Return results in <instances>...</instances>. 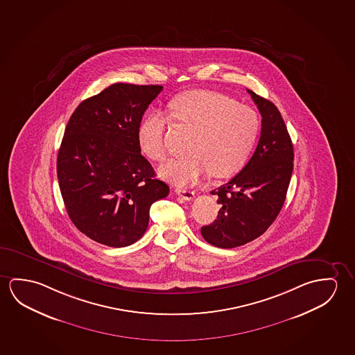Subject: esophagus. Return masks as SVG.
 I'll return each mask as SVG.
<instances>
[{
  "label": "esophagus",
  "mask_w": 355,
  "mask_h": 355,
  "mask_svg": "<svg viewBox=\"0 0 355 355\" xmlns=\"http://www.w3.org/2000/svg\"><path fill=\"white\" fill-rule=\"evenodd\" d=\"M175 192L179 195V196L182 197L184 200L186 201H191L195 198V192L191 191V190H186V189H176Z\"/></svg>",
  "instance_id": "esophagus-1"
}]
</instances>
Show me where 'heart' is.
<instances>
[{
    "instance_id": "1",
    "label": "heart",
    "mask_w": 355,
    "mask_h": 355,
    "mask_svg": "<svg viewBox=\"0 0 355 355\" xmlns=\"http://www.w3.org/2000/svg\"><path fill=\"white\" fill-rule=\"evenodd\" d=\"M169 110L175 123L193 130L189 144L192 155L163 164L159 174L164 179L189 185L209 173L225 179L242 169L259 135V117L253 108L220 92L192 90L170 102ZM168 124L162 113L153 112L139 125L141 152L154 162H162L168 154Z\"/></svg>"
}]
</instances>
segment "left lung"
Listing matches in <instances>:
<instances>
[{
	"instance_id": "1",
	"label": "left lung",
	"mask_w": 355,
	"mask_h": 355,
	"mask_svg": "<svg viewBox=\"0 0 355 355\" xmlns=\"http://www.w3.org/2000/svg\"><path fill=\"white\" fill-rule=\"evenodd\" d=\"M261 114L257 149L242 171L212 191L220 207L217 220L203 225V239L214 247H241L261 236L286 198L293 169V146L282 113L272 102L247 90Z\"/></svg>"
}]
</instances>
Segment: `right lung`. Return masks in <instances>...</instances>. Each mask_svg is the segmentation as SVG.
Masks as SVG:
<instances>
[{
	"instance_id": "add662e5",
	"label": "right lung",
	"mask_w": 355,
	"mask_h": 355,
	"mask_svg": "<svg viewBox=\"0 0 355 355\" xmlns=\"http://www.w3.org/2000/svg\"><path fill=\"white\" fill-rule=\"evenodd\" d=\"M160 85L113 84L73 111L58 153L57 173L70 220L92 241L113 248L141 239L149 209L168 196L141 154L143 114Z\"/></svg>"
}]
</instances>
